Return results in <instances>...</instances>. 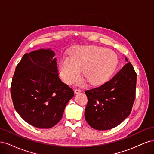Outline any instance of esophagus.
Segmentation results:
<instances>
[{"instance_id": "1", "label": "esophagus", "mask_w": 154, "mask_h": 154, "mask_svg": "<svg viewBox=\"0 0 154 154\" xmlns=\"http://www.w3.org/2000/svg\"><path fill=\"white\" fill-rule=\"evenodd\" d=\"M82 91L80 89H74V92L76 93V94H78V93L81 92Z\"/></svg>"}]
</instances>
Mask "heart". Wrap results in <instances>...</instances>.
<instances>
[{"instance_id": "b5f03b06", "label": "heart", "mask_w": 154, "mask_h": 154, "mask_svg": "<svg viewBox=\"0 0 154 154\" xmlns=\"http://www.w3.org/2000/svg\"><path fill=\"white\" fill-rule=\"evenodd\" d=\"M118 57L114 51L95 45L78 46L63 58L58 65L62 80L71 84L83 76L92 85H98L109 80L118 66Z\"/></svg>"}]
</instances>
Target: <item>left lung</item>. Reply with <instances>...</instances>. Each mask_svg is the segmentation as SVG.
Here are the masks:
<instances>
[{"label": "left lung", "instance_id": "1", "mask_svg": "<svg viewBox=\"0 0 154 154\" xmlns=\"http://www.w3.org/2000/svg\"><path fill=\"white\" fill-rule=\"evenodd\" d=\"M128 62L109 82L85 92L88 103L85 118L92 128L99 130L116 127L131 112L136 97L137 74Z\"/></svg>", "mask_w": 154, "mask_h": 154}]
</instances>
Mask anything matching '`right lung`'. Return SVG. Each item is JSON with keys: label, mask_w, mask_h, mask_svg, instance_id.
<instances>
[{"label": "right lung", "mask_w": 154, "mask_h": 154, "mask_svg": "<svg viewBox=\"0 0 154 154\" xmlns=\"http://www.w3.org/2000/svg\"><path fill=\"white\" fill-rule=\"evenodd\" d=\"M54 56L49 48L25 54L12 79L14 107L25 122L36 128H49L57 125L74 96L73 90L58 77Z\"/></svg>", "instance_id": "1"}]
</instances>
